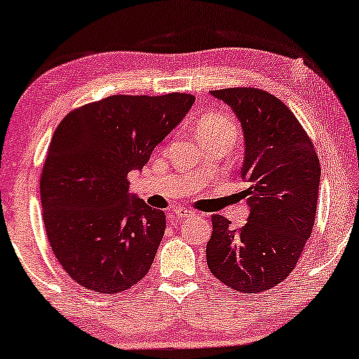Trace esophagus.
I'll return each mask as SVG.
<instances>
[{
  "label": "esophagus",
  "instance_id": "esophagus-1",
  "mask_svg": "<svg viewBox=\"0 0 359 359\" xmlns=\"http://www.w3.org/2000/svg\"><path fill=\"white\" fill-rule=\"evenodd\" d=\"M170 216H172V218H175V219L182 221V219H185V218H190L191 211L185 210V208H177V210L172 211V215H170Z\"/></svg>",
  "mask_w": 359,
  "mask_h": 359
}]
</instances>
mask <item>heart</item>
<instances>
[{
	"label": "heart",
	"mask_w": 359,
	"mask_h": 359,
	"mask_svg": "<svg viewBox=\"0 0 359 359\" xmlns=\"http://www.w3.org/2000/svg\"><path fill=\"white\" fill-rule=\"evenodd\" d=\"M196 131H198V136L201 140L219 135L237 136V127L234 120L223 114L205 115V117L198 122V125H196Z\"/></svg>",
	"instance_id": "heart-1"
}]
</instances>
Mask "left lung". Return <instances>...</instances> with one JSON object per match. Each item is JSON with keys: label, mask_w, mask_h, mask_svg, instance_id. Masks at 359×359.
Here are the masks:
<instances>
[{"label": "left lung", "mask_w": 359, "mask_h": 359, "mask_svg": "<svg viewBox=\"0 0 359 359\" xmlns=\"http://www.w3.org/2000/svg\"><path fill=\"white\" fill-rule=\"evenodd\" d=\"M236 114L244 133L241 177L249 218L241 229L213 216L206 262L241 292L271 290L294 270L314 228L320 163L309 136L278 97L255 88L211 90Z\"/></svg>", "instance_id": "1"}]
</instances>
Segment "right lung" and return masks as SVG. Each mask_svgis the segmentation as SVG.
Wrapping results in <instances>:
<instances>
[{
    "label": "right lung",
    "mask_w": 359,
    "mask_h": 359,
    "mask_svg": "<svg viewBox=\"0 0 359 359\" xmlns=\"http://www.w3.org/2000/svg\"><path fill=\"white\" fill-rule=\"evenodd\" d=\"M194 102L179 93L110 95L69 112L55 130L40 179L43 223L55 257L86 290L115 294L149 271L165 215L130 194L127 177Z\"/></svg>",
    "instance_id": "right-lung-1"
}]
</instances>
